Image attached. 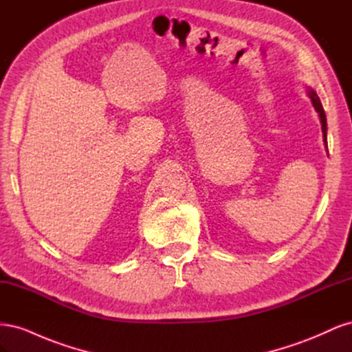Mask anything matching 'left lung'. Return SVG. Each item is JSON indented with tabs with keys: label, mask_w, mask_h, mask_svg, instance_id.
<instances>
[{
	"label": "left lung",
	"mask_w": 352,
	"mask_h": 352,
	"mask_svg": "<svg viewBox=\"0 0 352 352\" xmlns=\"http://www.w3.org/2000/svg\"><path fill=\"white\" fill-rule=\"evenodd\" d=\"M308 95H310V98H311V102H313V105H314L316 111L318 113V116H320L322 132H323V141H324V144H326V146H327V135H326V132H327V123H326V114H324V110H323V105H322V102H320V98L317 97V94H316L313 89H308Z\"/></svg>",
	"instance_id": "1"
}]
</instances>
